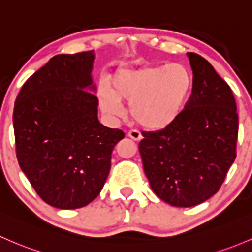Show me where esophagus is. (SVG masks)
I'll return each mask as SVG.
<instances>
[{
	"label": "esophagus",
	"instance_id": "esophagus-1",
	"mask_svg": "<svg viewBox=\"0 0 252 252\" xmlns=\"http://www.w3.org/2000/svg\"><path fill=\"white\" fill-rule=\"evenodd\" d=\"M128 136L130 137V139H133L134 141H140V140L142 139V135L140 134V131H137V130H130L128 133Z\"/></svg>",
	"mask_w": 252,
	"mask_h": 252
}]
</instances>
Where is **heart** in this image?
<instances>
[{
    "mask_svg": "<svg viewBox=\"0 0 252 252\" xmlns=\"http://www.w3.org/2000/svg\"><path fill=\"white\" fill-rule=\"evenodd\" d=\"M192 75L181 63L121 68L110 87L99 91L101 110L111 117L123 115L122 101H130V113L148 130H163L180 117L192 91Z\"/></svg>",
    "mask_w": 252,
    "mask_h": 252,
    "instance_id": "1",
    "label": "heart"
}]
</instances>
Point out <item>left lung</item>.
<instances>
[{"label": "left lung", "mask_w": 252, "mask_h": 252, "mask_svg": "<svg viewBox=\"0 0 252 252\" xmlns=\"http://www.w3.org/2000/svg\"><path fill=\"white\" fill-rule=\"evenodd\" d=\"M187 57L193 87L185 110L168 128L142 133L139 144L151 189L179 208L198 205L220 189L237 156L238 139L229 86L199 54Z\"/></svg>", "instance_id": "obj_1"}]
</instances>
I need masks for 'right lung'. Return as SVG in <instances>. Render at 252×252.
<instances>
[{"mask_svg": "<svg viewBox=\"0 0 252 252\" xmlns=\"http://www.w3.org/2000/svg\"><path fill=\"white\" fill-rule=\"evenodd\" d=\"M94 50L53 57L18 94L13 112L20 169L36 193L58 209H78L99 195L111 155L124 137L97 119Z\"/></svg>", "mask_w": 252, "mask_h": 252, "instance_id": "obj_1", "label": "right lung"}]
</instances>
